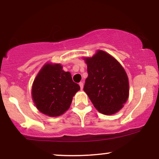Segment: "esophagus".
Instances as JSON below:
<instances>
[{"mask_svg": "<svg viewBox=\"0 0 159 159\" xmlns=\"http://www.w3.org/2000/svg\"><path fill=\"white\" fill-rule=\"evenodd\" d=\"M79 85H80V87H81V89L82 90V89H83V87H84V83H83V82H80Z\"/></svg>", "mask_w": 159, "mask_h": 159, "instance_id": "esophagus-1", "label": "esophagus"}]
</instances>
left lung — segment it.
<instances>
[{"label": "left lung", "instance_id": "left-lung-1", "mask_svg": "<svg viewBox=\"0 0 159 159\" xmlns=\"http://www.w3.org/2000/svg\"><path fill=\"white\" fill-rule=\"evenodd\" d=\"M84 60L88 77L84 90L100 113L115 114L129 97V79L125 70L115 58L101 50Z\"/></svg>", "mask_w": 159, "mask_h": 159}]
</instances>
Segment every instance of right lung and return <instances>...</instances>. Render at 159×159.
I'll return each mask as SVG.
<instances>
[{
  "instance_id": "1",
  "label": "right lung",
  "mask_w": 159,
  "mask_h": 159,
  "mask_svg": "<svg viewBox=\"0 0 159 159\" xmlns=\"http://www.w3.org/2000/svg\"><path fill=\"white\" fill-rule=\"evenodd\" d=\"M62 68L61 64H45L33 84L35 105L43 114L50 116H60L68 110L72 97L80 90L70 72Z\"/></svg>"
}]
</instances>
